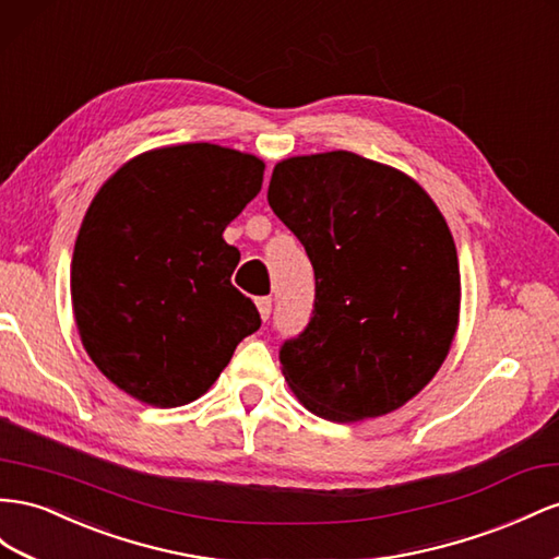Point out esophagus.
Returning a JSON list of instances; mask_svg holds the SVG:
<instances>
[{"label": "esophagus", "mask_w": 559, "mask_h": 559, "mask_svg": "<svg viewBox=\"0 0 559 559\" xmlns=\"http://www.w3.org/2000/svg\"><path fill=\"white\" fill-rule=\"evenodd\" d=\"M255 308L261 312V320H267L270 312H273V298L263 296V298H255Z\"/></svg>", "instance_id": "obj_1"}]
</instances>
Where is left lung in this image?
<instances>
[{
    "label": "left lung",
    "mask_w": 559,
    "mask_h": 559,
    "mask_svg": "<svg viewBox=\"0 0 559 559\" xmlns=\"http://www.w3.org/2000/svg\"><path fill=\"white\" fill-rule=\"evenodd\" d=\"M267 202L314 270L310 324L280 350L284 381L334 424L400 409L459 329V253L442 211L412 176L348 150L277 162Z\"/></svg>",
    "instance_id": "obj_1"
}]
</instances>
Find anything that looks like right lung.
Returning <instances> with one entry per match:
<instances>
[{
  "label": "right lung",
  "mask_w": 559,
  "mask_h": 559,
  "mask_svg": "<svg viewBox=\"0 0 559 559\" xmlns=\"http://www.w3.org/2000/svg\"><path fill=\"white\" fill-rule=\"evenodd\" d=\"M265 162L214 143L155 147L122 164L88 204L70 267L86 355L129 397L159 409L214 385L261 326L230 277L228 223L261 192Z\"/></svg>",
  "instance_id": "add662e5"
}]
</instances>
